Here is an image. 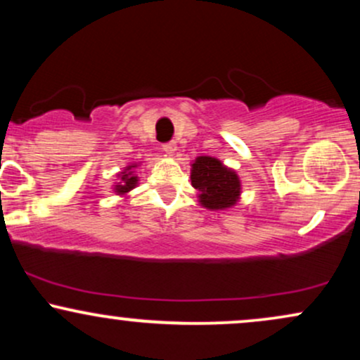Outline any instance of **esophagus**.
<instances>
[{
  "instance_id": "34e87169",
  "label": "esophagus",
  "mask_w": 360,
  "mask_h": 360,
  "mask_svg": "<svg viewBox=\"0 0 360 360\" xmlns=\"http://www.w3.org/2000/svg\"><path fill=\"white\" fill-rule=\"evenodd\" d=\"M176 148H177V147H176V143H174V142H167V143H164V146H162V150L166 152L167 155H172V154H174Z\"/></svg>"
}]
</instances>
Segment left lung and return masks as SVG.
<instances>
[{"label":"left lung","instance_id":"1","mask_svg":"<svg viewBox=\"0 0 360 360\" xmlns=\"http://www.w3.org/2000/svg\"><path fill=\"white\" fill-rule=\"evenodd\" d=\"M191 184L200 191V203L208 210L233 206L240 196V179L232 169L208 155L198 157L191 164Z\"/></svg>","mask_w":360,"mask_h":360}]
</instances>
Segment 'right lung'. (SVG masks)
<instances>
[{
	"mask_svg": "<svg viewBox=\"0 0 360 360\" xmlns=\"http://www.w3.org/2000/svg\"><path fill=\"white\" fill-rule=\"evenodd\" d=\"M134 167L135 166H128L125 171L122 172V174H118L120 176V183H117V186H115V193L125 194L128 191H131V189L137 186L139 177L134 174V171H131Z\"/></svg>",
	"mask_w": 360,
	"mask_h": 360,
	"instance_id": "add662e5",
	"label": "right lung"
}]
</instances>
